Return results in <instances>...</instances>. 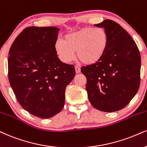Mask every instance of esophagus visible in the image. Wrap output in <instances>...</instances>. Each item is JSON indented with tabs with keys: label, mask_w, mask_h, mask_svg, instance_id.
Wrapping results in <instances>:
<instances>
[{
	"label": "esophagus",
	"mask_w": 147,
	"mask_h": 147,
	"mask_svg": "<svg viewBox=\"0 0 147 147\" xmlns=\"http://www.w3.org/2000/svg\"><path fill=\"white\" fill-rule=\"evenodd\" d=\"M75 69H76V74L80 73V68L79 67L76 66L75 67Z\"/></svg>",
	"instance_id": "esophagus-1"
}]
</instances>
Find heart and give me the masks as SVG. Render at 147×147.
Instances as JSON below:
<instances>
[{
	"mask_svg": "<svg viewBox=\"0 0 147 147\" xmlns=\"http://www.w3.org/2000/svg\"><path fill=\"white\" fill-rule=\"evenodd\" d=\"M108 35L102 28L86 27L67 34L63 41L58 40L54 44V50L61 61L69 63L75 58L84 65L97 63L106 54L108 46Z\"/></svg>",
	"mask_w": 147,
	"mask_h": 147,
	"instance_id": "obj_1",
	"label": "heart"
}]
</instances>
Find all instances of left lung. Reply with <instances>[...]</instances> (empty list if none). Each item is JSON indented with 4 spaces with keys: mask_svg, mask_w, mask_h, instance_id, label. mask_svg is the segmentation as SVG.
Listing matches in <instances>:
<instances>
[{
    "mask_svg": "<svg viewBox=\"0 0 147 147\" xmlns=\"http://www.w3.org/2000/svg\"><path fill=\"white\" fill-rule=\"evenodd\" d=\"M95 26L108 33V46L101 61L81 68L86 76L90 103L96 109L112 112L125 108L140 83L141 59L138 48L125 30L111 20Z\"/></svg>",
    "mask_w": 147,
    "mask_h": 147,
    "instance_id": "1",
    "label": "left lung"
}]
</instances>
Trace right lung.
<instances>
[{
    "instance_id": "right-lung-1",
    "label": "right lung",
    "mask_w": 147,
    "mask_h": 147,
    "mask_svg": "<svg viewBox=\"0 0 147 147\" xmlns=\"http://www.w3.org/2000/svg\"><path fill=\"white\" fill-rule=\"evenodd\" d=\"M59 30L53 26L26 28L9 52L13 91L24 109L41 119L62 110L65 88L76 74L74 65L61 62L54 50Z\"/></svg>"
}]
</instances>
